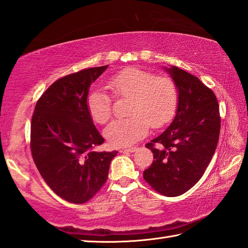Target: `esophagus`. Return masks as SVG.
I'll return each instance as SVG.
<instances>
[{
	"label": "esophagus",
	"instance_id": "34e87169",
	"mask_svg": "<svg viewBox=\"0 0 248 248\" xmlns=\"http://www.w3.org/2000/svg\"><path fill=\"white\" fill-rule=\"evenodd\" d=\"M136 147H131V148H124V149H120L119 151L121 152V154H128V152H134L136 151Z\"/></svg>",
	"mask_w": 248,
	"mask_h": 248
}]
</instances>
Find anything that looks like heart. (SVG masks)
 <instances>
[{
  "instance_id": "1",
  "label": "heart",
  "mask_w": 248,
  "mask_h": 248,
  "mask_svg": "<svg viewBox=\"0 0 248 248\" xmlns=\"http://www.w3.org/2000/svg\"><path fill=\"white\" fill-rule=\"evenodd\" d=\"M115 97L129 98V118L114 120L104 129L113 147H128L143 139L151 128H161L170 121L178 105L176 84L170 78L128 68L108 81ZM112 100L102 89H93L87 97V109L94 123L105 124L110 116Z\"/></svg>"
}]
</instances>
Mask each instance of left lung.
Masks as SVG:
<instances>
[{
  "label": "left lung",
  "mask_w": 248,
  "mask_h": 248,
  "mask_svg": "<svg viewBox=\"0 0 248 248\" xmlns=\"http://www.w3.org/2000/svg\"><path fill=\"white\" fill-rule=\"evenodd\" d=\"M164 69L176 84L178 105L170 127L146 144L155 161L144 179L157 193L175 197L193 187L211 162L220 118L214 93L197 77L175 66Z\"/></svg>",
  "instance_id": "obj_1"
}]
</instances>
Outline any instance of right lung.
I'll list each match as a JSON object with an SVG mask.
<instances>
[{
    "label": "right lung",
    "mask_w": 248,
    "mask_h": 248,
    "mask_svg": "<svg viewBox=\"0 0 248 248\" xmlns=\"http://www.w3.org/2000/svg\"><path fill=\"white\" fill-rule=\"evenodd\" d=\"M107 66L66 76L46 89L31 124V150L41 177L56 195L84 203L107 182L118 151H93L104 139L87 109L89 87Z\"/></svg>",
    "instance_id": "obj_1"
}]
</instances>
